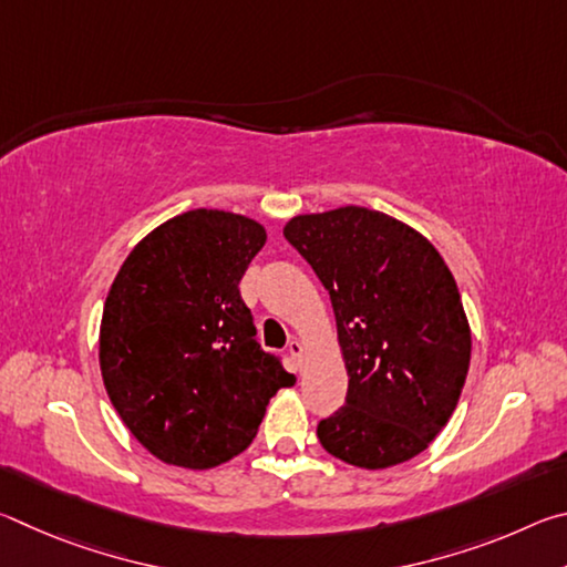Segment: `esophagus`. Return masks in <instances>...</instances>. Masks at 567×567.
<instances>
[{"mask_svg":"<svg viewBox=\"0 0 567 567\" xmlns=\"http://www.w3.org/2000/svg\"><path fill=\"white\" fill-rule=\"evenodd\" d=\"M287 352H290V358L297 362V364H302V358H305V344L297 340V338H292L290 342H287Z\"/></svg>","mask_w":567,"mask_h":567,"instance_id":"esophagus-1","label":"esophagus"}]
</instances>
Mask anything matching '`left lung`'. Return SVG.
<instances>
[{
    "label": "left lung",
    "mask_w": 567,
    "mask_h": 567,
    "mask_svg": "<svg viewBox=\"0 0 567 567\" xmlns=\"http://www.w3.org/2000/svg\"><path fill=\"white\" fill-rule=\"evenodd\" d=\"M285 237L330 292L348 368L344 405L318 425L322 447L364 470L420 455L455 412L470 368L453 272L417 229L358 205L297 215Z\"/></svg>",
    "instance_id": "obj_1"
}]
</instances>
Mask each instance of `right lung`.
<instances>
[{"label":"right lung","instance_id":"obj_1","mask_svg":"<svg viewBox=\"0 0 567 567\" xmlns=\"http://www.w3.org/2000/svg\"><path fill=\"white\" fill-rule=\"evenodd\" d=\"M265 227L189 209L134 245L104 300L100 368L130 433L167 465L217 467L252 443L295 375L257 342L239 280Z\"/></svg>","mask_w":567,"mask_h":567}]
</instances>
